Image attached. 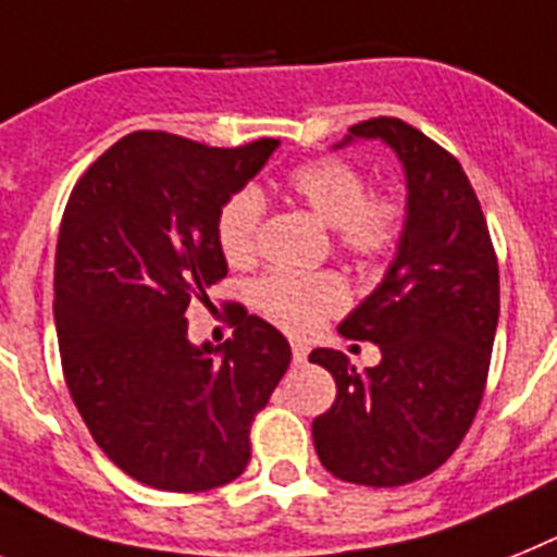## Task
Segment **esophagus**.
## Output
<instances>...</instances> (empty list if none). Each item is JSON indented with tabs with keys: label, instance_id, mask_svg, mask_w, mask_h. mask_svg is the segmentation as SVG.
I'll list each match as a JSON object with an SVG mask.
<instances>
[{
	"label": "esophagus",
	"instance_id": "34e87169",
	"mask_svg": "<svg viewBox=\"0 0 557 557\" xmlns=\"http://www.w3.org/2000/svg\"><path fill=\"white\" fill-rule=\"evenodd\" d=\"M292 357H294V362H297V366H302V362H306V359H308V345L300 343V339H294V343H292Z\"/></svg>",
	"mask_w": 557,
	"mask_h": 557
}]
</instances>
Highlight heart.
<instances>
[{
	"label": "heart",
	"instance_id": "obj_1",
	"mask_svg": "<svg viewBox=\"0 0 557 557\" xmlns=\"http://www.w3.org/2000/svg\"><path fill=\"white\" fill-rule=\"evenodd\" d=\"M286 189L334 232V243L357 260H382L399 246L405 232V200L396 191H368L366 172L345 158H314L286 175ZM265 203L260 191L243 186L218 212L214 235L232 265L257 257ZM257 311L292 334L314 331L325 317L348 306V286L334 271H269L251 292Z\"/></svg>",
	"mask_w": 557,
	"mask_h": 557
}]
</instances>
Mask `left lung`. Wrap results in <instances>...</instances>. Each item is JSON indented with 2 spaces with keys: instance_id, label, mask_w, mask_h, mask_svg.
I'll use <instances>...</instances> for the list:
<instances>
[{
  "instance_id": "obj_1",
  "label": "left lung",
  "mask_w": 557,
  "mask_h": 557,
  "mask_svg": "<svg viewBox=\"0 0 557 557\" xmlns=\"http://www.w3.org/2000/svg\"><path fill=\"white\" fill-rule=\"evenodd\" d=\"M350 138H382L399 156L408 218L385 280L339 325L348 339L380 345V366L357 371L343 350H311L336 382L311 433L331 475L399 487L445 465L473 424L498 325V260L447 149L387 115L354 124L343 144Z\"/></svg>"
}]
</instances>
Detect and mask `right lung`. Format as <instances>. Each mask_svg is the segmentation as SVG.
Returning a JSON list of instances; mask_svg holds the SVG:
<instances>
[{"label": "right lung", "instance_id": "right-lung-1", "mask_svg": "<svg viewBox=\"0 0 557 557\" xmlns=\"http://www.w3.org/2000/svg\"><path fill=\"white\" fill-rule=\"evenodd\" d=\"M277 138L235 149L138 129L78 177L55 246L64 380L107 459L147 487L203 493L251 459L249 430L283 380L286 336L226 302L232 339L191 345L186 308L226 277L214 223Z\"/></svg>", "mask_w": 557, "mask_h": 557}]
</instances>
